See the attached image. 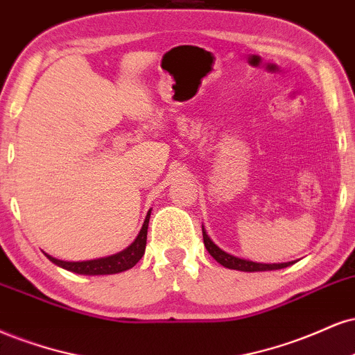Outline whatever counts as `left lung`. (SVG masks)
<instances>
[{"instance_id":"8db88e82","label":"left lung","mask_w":355,"mask_h":355,"mask_svg":"<svg viewBox=\"0 0 355 355\" xmlns=\"http://www.w3.org/2000/svg\"><path fill=\"white\" fill-rule=\"evenodd\" d=\"M202 239H204V245H206L207 252H209L220 266H224V268H227V269L243 270V272H262V270L284 269V268H289V266L294 264V261L279 262V264H264V262H254V261L244 259V257H237V256H234V254H229L226 251H223L218 244H214V241L207 236L204 226H202Z\"/></svg>"}]
</instances>
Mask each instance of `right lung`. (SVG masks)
<instances>
[{"mask_svg":"<svg viewBox=\"0 0 355 355\" xmlns=\"http://www.w3.org/2000/svg\"><path fill=\"white\" fill-rule=\"evenodd\" d=\"M149 218H151V209L148 211L143 227H141L139 234L136 236V239L128 245L123 251L111 254V256L99 257V259H91V261H61L56 257L49 256L44 252V256L48 257L53 264L60 266V268L69 270V272L81 274V276H107V274H118L124 272V270L135 268L139 262L141 257L144 256L146 249V239H148V224Z\"/></svg>","mask_w":355,"mask_h":355,"instance_id":"obj_1","label":"right lung"}]
</instances>
